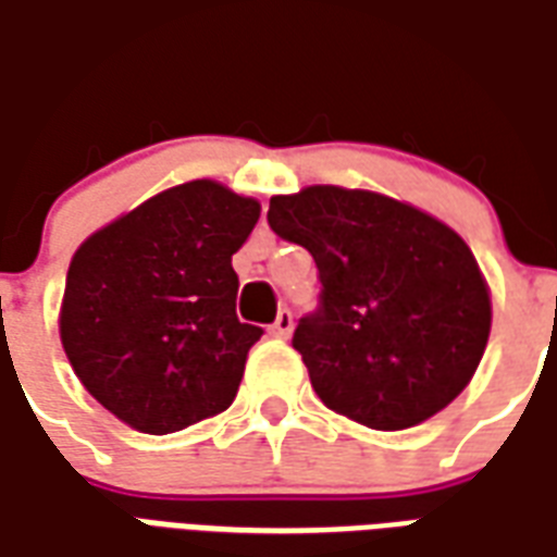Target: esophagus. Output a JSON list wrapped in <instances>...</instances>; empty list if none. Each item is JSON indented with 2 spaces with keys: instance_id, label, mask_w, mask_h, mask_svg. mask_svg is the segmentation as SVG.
Returning <instances> with one entry per match:
<instances>
[{
  "instance_id": "esophagus-1",
  "label": "esophagus",
  "mask_w": 557,
  "mask_h": 557,
  "mask_svg": "<svg viewBox=\"0 0 557 557\" xmlns=\"http://www.w3.org/2000/svg\"><path fill=\"white\" fill-rule=\"evenodd\" d=\"M292 327H295V322H292V313L289 310H280L277 319H274V325L268 327L271 331V337H280L286 339L292 334Z\"/></svg>"
}]
</instances>
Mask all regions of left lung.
<instances>
[{
    "instance_id": "obj_1",
    "label": "left lung",
    "mask_w": 557,
    "mask_h": 557,
    "mask_svg": "<svg viewBox=\"0 0 557 557\" xmlns=\"http://www.w3.org/2000/svg\"><path fill=\"white\" fill-rule=\"evenodd\" d=\"M268 226L319 268V307L292 346L327 409L370 430H409L466 391L492 304L478 259L450 226L334 184L271 196Z\"/></svg>"
}]
</instances>
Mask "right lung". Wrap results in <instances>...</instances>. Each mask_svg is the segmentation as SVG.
Masks as SVG:
<instances>
[{
  "label": "right lung",
  "mask_w": 557,
  "mask_h": 557,
  "mask_svg": "<svg viewBox=\"0 0 557 557\" xmlns=\"http://www.w3.org/2000/svg\"><path fill=\"white\" fill-rule=\"evenodd\" d=\"M256 220V199L199 178L79 244L59 334L79 382L127 426L166 435L232 406L262 337L235 315L232 271Z\"/></svg>",
  "instance_id": "1"
}]
</instances>
